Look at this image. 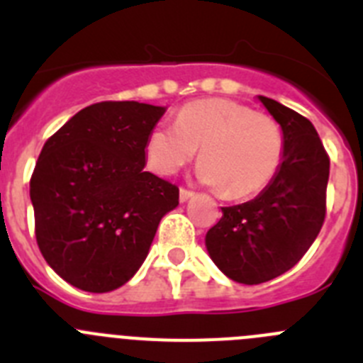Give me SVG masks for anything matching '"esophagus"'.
<instances>
[{"label": "esophagus", "instance_id": "obj_1", "mask_svg": "<svg viewBox=\"0 0 363 363\" xmlns=\"http://www.w3.org/2000/svg\"><path fill=\"white\" fill-rule=\"evenodd\" d=\"M192 196H194V192L192 191H189V189H179V201H182V203L189 201Z\"/></svg>", "mask_w": 363, "mask_h": 363}]
</instances>
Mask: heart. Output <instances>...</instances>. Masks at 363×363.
<instances>
[{
	"label": "heart",
	"mask_w": 363,
	"mask_h": 363,
	"mask_svg": "<svg viewBox=\"0 0 363 363\" xmlns=\"http://www.w3.org/2000/svg\"><path fill=\"white\" fill-rule=\"evenodd\" d=\"M200 150L196 176L227 200H245L271 184L284 158V138L271 116L233 99H200L185 105L176 125L158 123L145 143L154 171L172 176Z\"/></svg>",
	"instance_id": "heart-1"
}]
</instances>
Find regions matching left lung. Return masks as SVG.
I'll list each match as a JSON object with an SVG mask.
<instances>
[{
  "label": "left lung",
  "instance_id": "obj_1",
  "mask_svg": "<svg viewBox=\"0 0 363 363\" xmlns=\"http://www.w3.org/2000/svg\"><path fill=\"white\" fill-rule=\"evenodd\" d=\"M284 134L277 176L258 196L221 207L205 247L227 278L264 284L298 264L318 236L325 218L329 156L307 118L274 99L258 96Z\"/></svg>",
  "mask_w": 363,
  "mask_h": 363
}]
</instances>
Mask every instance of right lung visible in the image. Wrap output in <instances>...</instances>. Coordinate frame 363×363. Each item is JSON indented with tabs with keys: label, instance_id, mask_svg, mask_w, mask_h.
Here are the masks:
<instances>
[{
	"label": "right lung",
	"instance_id": "add662e5",
	"mask_svg": "<svg viewBox=\"0 0 363 363\" xmlns=\"http://www.w3.org/2000/svg\"><path fill=\"white\" fill-rule=\"evenodd\" d=\"M165 107L101 101L47 140L30 178L41 255L86 293L130 280L160 220L178 207L176 185L147 172L145 143Z\"/></svg>",
	"mask_w": 363,
	"mask_h": 363
}]
</instances>
